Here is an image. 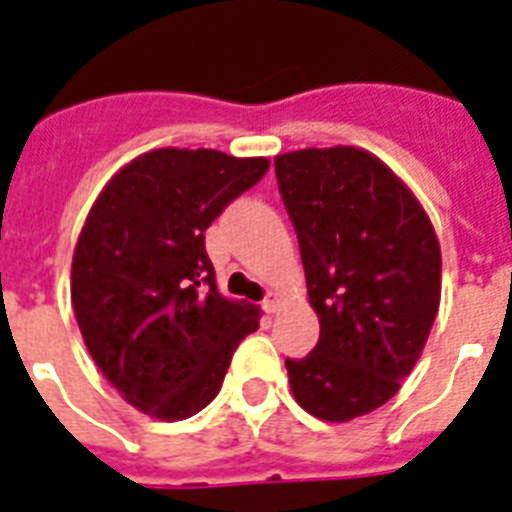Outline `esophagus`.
<instances>
[{
	"mask_svg": "<svg viewBox=\"0 0 512 512\" xmlns=\"http://www.w3.org/2000/svg\"><path fill=\"white\" fill-rule=\"evenodd\" d=\"M278 305H281V297H278L276 292L265 294V299H263V310H265V313H276Z\"/></svg>",
	"mask_w": 512,
	"mask_h": 512,
	"instance_id": "esophagus-1",
	"label": "esophagus"
}]
</instances>
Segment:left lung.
<instances>
[{
  "mask_svg": "<svg viewBox=\"0 0 512 512\" xmlns=\"http://www.w3.org/2000/svg\"><path fill=\"white\" fill-rule=\"evenodd\" d=\"M321 339L286 357L294 400L321 421L389 402L421 357L439 310L442 252L418 199L371 152L299 149L276 157Z\"/></svg>",
  "mask_w": 512,
  "mask_h": 512,
  "instance_id": "obj_1",
  "label": "left lung"
}]
</instances>
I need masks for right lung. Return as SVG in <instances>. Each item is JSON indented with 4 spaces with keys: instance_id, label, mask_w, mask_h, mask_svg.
Returning <instances> with one entry per match:
<instances>
[{
    "instance_id": "1",
    "label": "right lung",
    "mask_w": 512,
    "mask_h": 512,
    "mask_svg": "<svg viewBox=\"0 0 512 512\" xmlns=\"http://www.w3.org/2000/svg\"><path fill=\"white\" fill-rule=\"evenodd\" d=\"M265 157L152 149L112 176L78 236L70 299L89 355L128 405L184 421L215 400L260 310L218 294L205 231Z\"/></svg>"
}]
</instances>
